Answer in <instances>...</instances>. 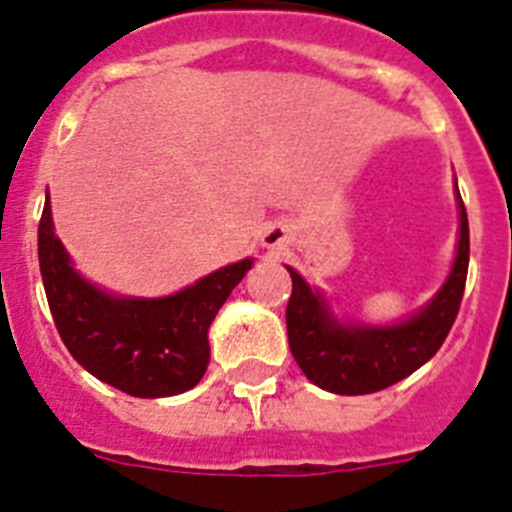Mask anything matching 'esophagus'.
<instances>
[{
  "label": "esophagus",
  "mask_w": 512,
  "mask_h": 512,
  "mask_svg": "<svg viewBox=\"0 0 512 512\" xmlns=\"http://www.w3.org/2000/svg\"><path fill=\"white\" fill-rule=\"evenodd\" d=\"M282 243H284V230H279V228L266 230V235H264V246L277 248V246H282Z\"/></svg>",
  "instance_id": "obj_1"
}]
</instances>
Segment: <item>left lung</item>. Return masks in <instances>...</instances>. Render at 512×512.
Listing matches in <instances>:
<instances>
[{
  "mask_svg": "<svg viewBox=\"0 0 512 512\" xmlns=\"http://www.w3.org/2000/svg\"><path fill=\"white\" fill-rule=\"evenodd\" d=\"M459 197V246L454 269L418 315L397 325H343L330 315L320 292L289 269L292 297L287 302V336L292 356L312 384L336 395H369L436 356L459 312L469 269L467 207Z\"/></svg>",
  "mask_w": 512,
  "mask_h": 512,
  "instance_id": "8db88e82",
  "label": "left lung"
}]
</instances>
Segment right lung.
I'll return each mask as SVG.
<instances>
[{
    "label": "right lung",
    "instance_id": "1",
    "mask_svg": "<svg viewBox=\"0 0 512 512\" xmlns=\"http://www.w3.org/2000/svg\"><path fill=\"white\" fill-rule=\"evenodd\" d=\"M40 274L53 323L89 374L133 397L192 390L210 364L207 330L253 261L243 259L158 300L115 297L71 266L45 200L38 225Z\"/></svg>",
    "mask_w": 512,
    "mask_h": 512
}]
</instances>
